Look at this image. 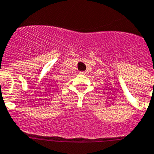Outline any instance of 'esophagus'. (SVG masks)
Listing matches in <instances>:
<instances>
[{"label":"esophagus","mask_w":154,"mask_h":154,"mask_svg":"<svg viewBox=\"0 0 154 154\" xmlns=\"http://www.w3.org/2000/svg\"><path fill=\"white\" fill-rule=\"evenodd\" d=\"M87 73H88V71H87V70H85V71H81V72H80V74L85 75V74H87Z\"/></svg>","instance_id":"34e87169"}]
</instances>
